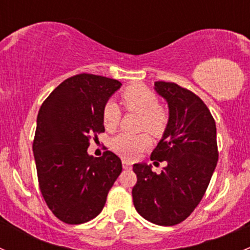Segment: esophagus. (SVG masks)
I'll use <instances>...</instances> for the list:
<instances>
[{"mask_svg": "<svg viewBox=\"0 0 250 250\" xmlns=\"http://www.w3.org/2000/svg\"><path fill=\"white\" fill-rule=\"evenodd\" d=\"M122 166L125 169H130V168H132V163L128 162V161H125V160L122 161Z\"/></svg>", "mask_w": 250, "mask_h": 250, "instance_id": "esophagus-1", "label": "esophagus"}]
</instances>
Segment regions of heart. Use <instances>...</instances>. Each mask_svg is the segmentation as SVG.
I'll return each mask as SVG.
<instances>
[{
  "instance_id": "b5f03b06",
  "label": "heart",
  "mask_w": 250,
  "mask_h": 250,
  "mask_svg": "<svg viewBox=\"0 0 250 250\" xmlns=\"http://www.w3.org/2000/svg\"><path fill=\"white\" fill-rule=\"evenodd\" d=\"M121 103L128 111L141 113L140 127L153 135L162 134L168 123V113L158 105L155 93L143 84H132L121 94ZM121 121V110L115 102L110 100L103 109V123L107 130L117 128ZM147 134H128L121 133L111 140V147L125 158H134L143 150L150 146Z\"/></svg>"
}]
</instances>
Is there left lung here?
Returning a JSON list of instances; mask_svg holds the SVG:
<instances>
[{
  "instance_id": "left-lung-1",
  "label": "left lung",
  "mask_w": 250,
  "mask_h": 250,
  "mask_svg": "<svg viewBox=\"0 0 250 250\" xmlns=\"http://www.w3.org/2000/svg\"><path fill=\"white\" fill-rule=\"evenodd\" d=\"M155 90L167 102L169 117L151 161L167 166L160 174L151 165L133 166V203L146 220L173 226L195 210L208 188L219 157L216 127L207 105L190 90L162 81L155 82Z\"/></svg>"
}]
</instances>
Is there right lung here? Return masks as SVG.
I'll return each mask as SVG.
<instances>
[{
	"label": "right lung",
	"instance_id": "1",
	"mask_svg": "<svg viewBox=\"0 0 250 250\" xmlns=\"http://www.w3.org/2000/svg\"><path fill=\"white\" fill-rule=\"evenodd\" d=\"M122 83L81 74L60 83L37 116L34 150L40 188L48 208L62 223H87L99 215L122 172L120 157L88 153L89 139L104 132L103 109Z\"/></svg>",
	"mask_w": 250,
	"mask_h": 250
}]
</instances>
